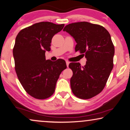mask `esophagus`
I'll use <instances>...</instances> for the list:
<instances>
[{"label":"esophagus","instance_id":"obj_1","mask_svg":"<svg viewBox=\"0 0 130 130\" xmlns=\"http://www.w3.org/2000/svg\"><path fill=\"white\" fill-rule=\"evenodd\" d=\"M66 63H67V67H68L69 64H70V62L68 61V60H66Z\"/></svg>","mask_w":130,"mask_h":130}]
</instances>
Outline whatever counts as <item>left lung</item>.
Masks as SVG:
<instances>
[{
    "mask_svg": "<svg viewBox=\"0 0 130 130\" xmlns=\"http://www.w3.org/2000/svg\"><path fill=\"white\" fill-rule=\"evenodd\" d=\"M63 31L75 39V52L87 59L84 67L78 62L69 65L73 72L70 79L72 93L78 98L90 99L103 90L113 69L115 48L109 32L102 26L88 22L70 24Z\"/></svg>",
    "mask_w": 130,
    "mask_h": 130,
    "instance_id": "left-lung-1",
    "label": "left lung"
}]
</instances>
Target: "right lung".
Listing matches in <instances>:
<instances>
[{
	"label": "right lung",
	"instance_id": "add662e5",
	"mask_svg": "<svg viewBox=\"0 0 130 130\" xmlns=\"http://www.w3.org/2000/svg\"><path fill=\"white\" fill-rule=\"evenodd\" d=\"M64 24L40 22L21 30L17 35L13 56L17 77L28 94L37 99H45L54 93L60 73L66 62L46 60L45 52L51 51L55 34Z\"/></svg>",
	"mask_w": 130,
	"mask_h": 130
}]
</instances>
